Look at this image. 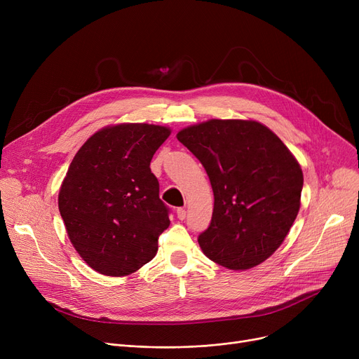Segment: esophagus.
I'll use <instances>...</instances> for the list:
<instances>
[{
  "mask_svg": "<svg viewBox=\"0 0 359 359\" xmlns=\"http://www.w3.org/2000/svg\"><path fill=\"white\" fill-rule=\"evenodd\" d=\"M176 214H177V218L182 219V221L186 218V210H184V208H177Z\"/></svg>",
  "mask_w": 359,
  "mask_h": 359,
  "instance_id": "1",
  "label": "esophagus"
}]
</instances>
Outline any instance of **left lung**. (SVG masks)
I'll use <instances>...</instances> for the list:
<instances>
[{
    "instance_id": "obj_1",
    "label": "left lung",
    "mask_w": 359,
    "mask_h": 359,
    "mask_svg": "<svg viewBox=\"0 0 359 359\" xmlns=\"http://www.w3.org/2000/svg\"><path fill=\"white\" fill-rule=\"evenodd\" d=\"M202 163L214 212L198 243L206 257L231 271L271 257L298 215L303 170L287 145L257 121L210 119L177 132Z\"/></svg>"
}]
</instances>
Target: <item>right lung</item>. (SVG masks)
Wrapping results in <instances>:
<instances>
[{
    "label": "right lung",
    "mask_w": 359,
    "mask_h": 359,
    "mask_svg": "<svg viewBox=\"0 0 359 359\" xmlns=\"http://www.w3.org/2000/svg\"><path fill=\"white\" fill-rule=\"evenodd\" d=\"M170 132L149 123L110 125L72 158L58 206L74 249L96 272L126 276L157 255L170 219L149 163Z\"/></svg>",
    "instance_id": "add662e5"
}]
</instances>
